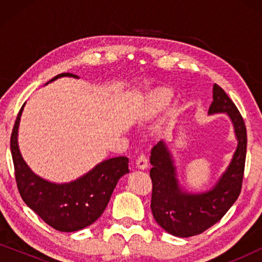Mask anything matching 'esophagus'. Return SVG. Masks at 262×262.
I'll list each match as a JSON object with an SVG mask.
<instances>
[{
  "instance_id": "obj_1",
  "label": "esophagus",
  "mask_w": 262,
  "mask_h": 262,
  "mask_svg": "<svg viewBox=\"0 0 262 262\" xmlns=\"http://www.w3.org/2000/svg\"><path fill=\"white\" fill-rule=\"evenodd\" d=\"M136 166H137L138 169H146L148 168V159H146L145 155H139L136 160Z\"/></svg>"
}]
</instances>
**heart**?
<instances>
[{
  "label": "heart",
  "instance_id": "obj_1",
  "mask_svg": "<svg viewBox=\"0 0 262 262\" xmlns=\"http://www.w3.org/2000/svg\"><path fill=\"white\" fill-rule=\"evenodd\" d=\"M173 99V92L170 88L159 87L149 93L143 101L139 110L138 118L141 120H149L156 117L170 105Z\"/></svg>",
  "mask_w": 262,
  "mask_h": 262
}]
</instances>
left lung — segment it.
Returning a JSON list of instances; mask_svg holds the SVG:
<instances>
[{"instance_id": "left-lung-1", "label": "left lung", "mask_w": 262, "mask_h": 262, "mask_svg": "<svg viewBox=\"0 0 262 262\" xmlns=\"http://www.w3.org/2000/svg\"><path fill=\"white\" fill-rule=\"evenodd\" d=\"M213 113H227L230 117L238 144L227 171L210 191L200 194L182 191L166 144L161 141L151 149L152 216L164 230L179 237L199 235L216 224L237 200L242 189L247 154L246 124L237 107L218 84H213V101L209 108V114Z\"/></svg>"}]
</instances>
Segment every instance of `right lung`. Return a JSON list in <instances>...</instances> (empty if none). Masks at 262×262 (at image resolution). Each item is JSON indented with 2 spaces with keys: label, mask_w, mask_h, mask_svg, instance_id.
Here are the masks:
<instances>
[{
  "label": "right lung",
  "mask_w": 262,
  "mask_h": 262,
  "mask_svg": "<svg viewBox=\"0 0 262 262\" xmlns=\"http://www.w3.org/2000/svg\"><path fill=\"white\" fill-rule=\"evenodd\" d=\"M63 76L77 77L74 74L63 73L51 81ZM24 106L25 103L19 111L10 136L14 171L21 198L56 230H81L94 223L105 211L118 180L128 173V159L119 156L103 161L70 184H52L37 177L24 161L17 145V128Z\"/></svg>",
  "instance_id": "right-lung-1"
}]
</instances>
